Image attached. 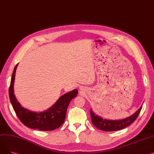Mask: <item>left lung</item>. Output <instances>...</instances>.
I'll return each instance as SVG.
<instances>
[{"label":"left lung","instance_id":"1","mask_svg":"<svg viewBox=\"0 0 154 154\" xmlns=\"http://www.w3.org/2000/svg\"><path fill=\"white\" fill-rule=\"evenodd\" d=\"M142 107H141L138 110L135 112L133 115L130 117L124 119L115 120L103 119L99 116L95 115L92 110H91V120L94 125L101 131L106 132L119 131L127 127L134 122L137 117L139 116Z\"/></svg>","mask_w":154,"mask_h":154}]
</instances>
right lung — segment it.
<instances>
[{
	"mask_svg": "<svg viewBox=\"0 0 154 154\" xmlns=\"http://www.w3.org/2000/svg\"><path fill=\"white\" fill-rule=\"evenodd\" d=\"M17 66L18 63L15 66L13 72L9 93L13 109L21 122L27 127L42 131H51L60 127L66 119L70 102L72 99L76 97L78 91L75 89L63 94L47 110L40 112L29 110L21 106L14 94V83Z\"/></svg>",
	"mask_w": 154,
	"mask_h": 154,
	"instance_id": "right-lung-1",
	"label": "right lung"
}]
</instances>
